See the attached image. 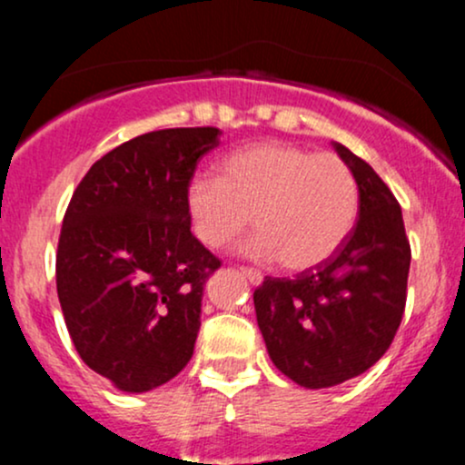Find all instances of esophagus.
<instances>
[{
    "label": "esophagus",
    "mask_w": 465,
    "mask_h": 465,
    "mask_svg": "<svg viewBox=\"0 0 465 465\" xmlns=\"http://www.w3.org/2000/svg\"><path fill=\"white\" fill-rule=\"evenodd\" d=\"M240 273H242L253 286H258L262 282V273L258 269H249V266H240Z\"/></svg>",
    "instance_id": "esophagus-1"
}]
</instances>
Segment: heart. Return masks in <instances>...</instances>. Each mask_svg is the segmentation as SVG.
<instances>
[{
  "mask_svg": "<svg viewBox=\"0 0 465 465\" xmlns=\"http://www.w3.org/2000/svg\"><path fill=\"white\" fill-rule=\"evenodd\" d=\"M196 238L218 249L249 227L253 258L288 271L319 266L339 251L359 214V188L348 163L332 153L291 143H255L221 165V179L196 177L188 188Z\"/></svg>",
  "mask_w": 465,
  "mask_h": 465,
  "instance_id": "obj_1",
  "label": "heart"
}]
</instances>
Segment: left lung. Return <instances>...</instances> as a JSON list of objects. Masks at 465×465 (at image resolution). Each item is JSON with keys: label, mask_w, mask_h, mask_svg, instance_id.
Segmentation results:
<instances>
[{"label": "left lung", "mask_w": 465, "mask_h": 465, "mask_svg": "<svg viewBox=\"0 0 465 465\" xmlns=\"http://www.w3.org/2000/svg\"><path fill=\"white\" fill-rule=\"evenodd\" d=\"M359 185V218L339 251L295 280L264 277L253 303L271 361L306 389L361 376L381 361L407 303L411 244L402 210L370 163L334 143Z\"/></svg>", "instance_id": "obj_1"}]
</instances>
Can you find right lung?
Wrapping results in <instances>:
<instances>
[{"mask_svg": "<svg viewBox=\"0 0 465 465\" xmlns=\"http://www.w3.org/2000/svg\"><path fill=\"white\" fill-rule=\"evenodd\" d=\"M221 129L143 133L106 153L74 190L56 251V291L74 348L131 393L188 365L207 277L221 260L190 232L188 188Z\"/></svg>", "mask_w": 465, "mask_h": 465, "instance_id": "obj_1", "label": "right lung"}]
</instances>
